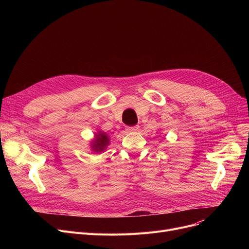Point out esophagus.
I'll list each match as a JSON object with an SVG mask.
<instances>
[{"instance_id": "34e87169", "label": "esophagus", "mask_w": 249, "mask_h": 249, "mask_svg": "<svg viewBox=\"0 0 249 249\" xmlns=\"http://www.w3.org/2000/svg\"><path fill=\"white\" fill-rule=\"evenodd\" d=\"M139 129V126L138 125H135V126H132V127H127L126 130L128 132H133V131H137V130Z\"/></svg>"}]
</instances>
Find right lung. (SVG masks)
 Masks as SVG:
<instances>
[{
    "label": "right lung",
    "instance_id": "right-lung-1",
    "mask_svg": "<svg viewBox=\"0 0 249 249\" xmlns=\"http://www.w3.org/2000/svg\"><path fill=\"white\" fill-rule=\"evenodd\" d=\"M110 143V138L109 136L102 131H99L96 135H95V139L91 141V150L95 152H102L105 150Z\"/></svg>",
    "mask_w": 249,
    "mask_h": 249
}]
</instances>
